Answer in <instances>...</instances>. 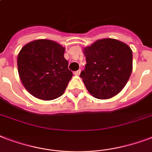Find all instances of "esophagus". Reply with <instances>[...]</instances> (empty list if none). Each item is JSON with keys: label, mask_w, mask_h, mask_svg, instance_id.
I'll list each match as a JSON object with an SVG mask.
<instances>
[{"label": "esophagus", "mask_w": 152, "mask_h": 152, "mask_svg": "<svg viewBox=\"0 0 152 152\" xmlns=\"http://www.w3.org/2000/svg\"><path fill=\"white\" fill-rule=\"evenodd\" d=\"M80 74V70H78V71H76L74 72V75H75V76H79Z\"/></svg>", "instance_id": "obj_1"}]
</instances>
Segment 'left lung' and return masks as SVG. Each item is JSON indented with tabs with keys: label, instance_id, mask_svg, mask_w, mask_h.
<instances>
[{
	"label": "left lung",
	"instance_id": "obj_1",
	"mask_svg": "<svg viewBox=\"0 0 152 152\" xmlns=\"http://www.w3.org/2000/svg\"><path fill=\"white\" fill-rule=\"evenodd\" d=\"M86 65L80 77L95 98L110 99L120 93L132 72V51L125 43L105 38L83 48Z\"/></svg>",
	"mask_w": 152,
	"mask_h": 152
}]
</instances>
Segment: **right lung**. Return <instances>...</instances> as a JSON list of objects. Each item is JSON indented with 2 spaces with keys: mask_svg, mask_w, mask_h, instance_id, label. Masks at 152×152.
Wrapping results in <instances>:
<instances>
[{
  "mask_svg": "<svg viewBox=\"0 0 152 152\" xmlns=\"http://www.w3.org/2000/svg\"><path fill=\"white\" fill-rule=\"evenodd\" d=\"M65 48L51 40L28 43L17 56V68L23 86L30 94L52 100L64 94L72 72L64 56Z\"/></svg>",
  "mask_w": 152,
  "mask_h": 152,
  "instance_id": "add662e5",
  "label": "right lung"
}]
</instances>
